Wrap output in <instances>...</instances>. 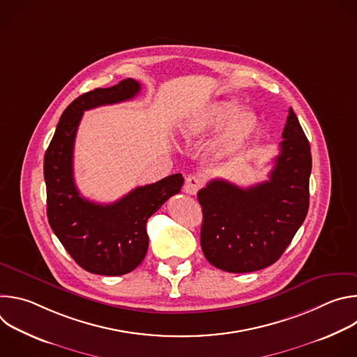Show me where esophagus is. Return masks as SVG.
<instances>
[{
	"label": "esophagus",
	"instance_id": "obj_1",
	"mask_svg": "<svg viewBox=\"0 0 357 357\" xmlns=\"http://www.w3.org/2000/svg\"><path fill=\"white\" fill-rule=\"evenodd\" d=\"M202 185H203V181H202L199 176H193V175H192V176H188V178L185 179L183 190H185L188 195H196Z\"/></svg>",
	"mask_w": 357,
	"mask_h": 357
}]
</instances>
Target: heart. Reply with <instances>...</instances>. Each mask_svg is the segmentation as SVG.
<instances>
[{
  "instance_id": "b5f03b06",
  "label": "heart",
  "mask_w": 357,
  "mask_h": 357,
  "mask_svg": "<svg viewBox=\"0 0 357 357\" xmlns=\"http://www.w3.org/2000/svg\"><path fill=\"white\" fill-rule=\"evenodd\" d=\"M241 112L236 100H223L206 106L181 124V134L186 139H197L219 130L226 123L219 139L215 144L216 155L233 157L251 142L260 128V119L254 112Z\"/></svg>"
}]
</instances>
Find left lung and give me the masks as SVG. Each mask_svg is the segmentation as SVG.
<instances>
[{"mask_svg":"<svg viewBox=\"0 0 357 357\" xmlns=\"http://www.w3.org/2000/svg\"><path fill=\"white\" fill-rule=\"evenodd\" d=\"M282 138L268 181L240 188L213 179L197 192L200 245L223 271L251 273L274 264L307 218L311 146L292 109Z\"/></svg>","mask_w":357,"mask_h":357,"instance_id":"8db88e82","label":"left lung"}]
</instances>
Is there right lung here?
<instances>
[{
    "label": "right lung",
    "instance_id": "obj_1",
    "mask_svg": "<svg viewBox=\"0 0 357 357\" xmlns=\"http://www.w3.org/2000/svg\"><path fill=\"white\" fill-rule=\"evenodd\" d=\"M134 79L79 96L63 112L43 160L46 215L70 257L86 271L123 275L137 268L148 250L146 220L183 185L181 174L138 186L120 200L100 205L83 197L73 178V148L83 112L131 100Z\"/></svg>",
    "mask_w": 357,
    "mask_h": 357
}]
</instances>
